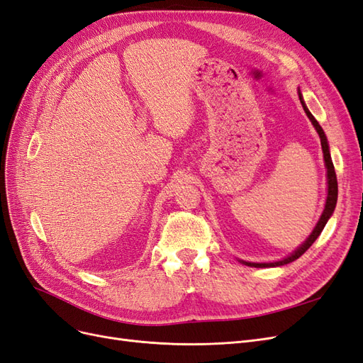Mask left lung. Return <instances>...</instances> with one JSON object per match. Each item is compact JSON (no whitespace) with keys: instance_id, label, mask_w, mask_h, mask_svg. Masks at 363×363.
<instances>
[{"instance_id":"obj_1","label":"left lung","mask_w":363,"mask_h":363,"mask_svg":"<svg viewBox=\"0 0 363 363\" xmlns=\"http://www.w3.org/2000/svg\"><path fill=\"white\" fill-rule=\"evenodd\" d=\"M300 101L303 104V108L304 112L307 115V118H309L312 121L313 127L316 128L318 135H320V139H321V147H323V152H324V162H325V167H327V183H328V194H327V201H325V207H324V212L320 218V221H318L316 227L313 228L312 235L306 239V242L296 248L291 256H288L286 259L283 260H279V262H272V263H251V262H244L245 265L248 267H255V268H269V267H281V265H286V263L289 262H294L298 259L300 256H303L304 252L311 248V245L315 242L316 238L321 235L324 225L327 224L328 218L332 216L335 207H336V201H337V180H336V172H335V167H333V162H332V157H330V151H328V144H327V138L324 135V130L321 128V125L318 124V121L313 118V115L309 112V108L306 107L304 101H303V96L300 94Z\"/></svg>"}]
</instances>
